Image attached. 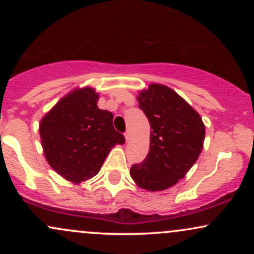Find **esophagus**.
Listing matches in <instances>:
<instances>
[{
    "instance_id": "esophagus-1",
    "label": "esophagus",
    "mask_w": 254,
    "mask_h": 254,
    "mask_svg": "<svg viewBox=\"0 0 254 254\" xmlns=\"http://www.w3.org/2000/svg\"><path fill=\"white\" fill-rule=\"evenodd\" d=\"M124 136H125V139H127V141H129V139H130V132H129V131H127V132L124 133Z\"/></svg>"
}]
</instances>
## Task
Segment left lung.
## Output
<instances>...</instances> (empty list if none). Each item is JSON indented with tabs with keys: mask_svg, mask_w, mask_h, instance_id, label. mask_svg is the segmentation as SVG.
<instances>
[{
	"mask_svg": "<svg viewBox=\"0 0 254 254\" xmlns=\"http://www.w3.org/2000/svg\"><path fill=\"white\" fill-rule=\"evenodd\" d=\"M137 100L149 121L150 145L143 162L130 168V176L144 190H166L197 161L205 127L197 111L164 84L151 83L139 92Z\"/></svg>",
	"mask_w": 254,
	"mask_h": 254,
	"instance_id": "1",
	"label": "left lung"
}]
</instances>
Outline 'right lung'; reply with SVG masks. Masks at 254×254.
<instances>
[{
  "instance_id": "obj_1",
  "label": "right lung",
  "mask_w": 254,
  "mask_h": 254,
  "mask_svg": "<svg viewBox=\"0 0 254 254\" xmlns=\"http://www.w3.org/2000/svg\"><path fill=\"white\" fill-rule=\"evenodd\" d=\"M98 99L92 87L74 89L39 124L46 161L74 184L97 176L110 150L125 142V137L113 127V115L99 109Z\"/></svg>"
}]
</instances>
